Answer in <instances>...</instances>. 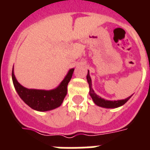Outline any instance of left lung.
Segmentation results:
<instances>
[{
  "mask_svg": "<svg viewBox=\"0 0 150 150\" xmlns=\"http://www.w3.org/2000/svg\"><path fill=\"white\" fill-rule=\"evenodd\" d=\"M87 82L89 83V95L92 97L94 103L99 107H104V108H117L124 105L129 99L132 97V96L128 97V98L125 99V100H105L103 98H101L100 96H98L97 94L94 92L93 87H92V80L89 75V71L88 70V74L86 76Z\"/></svg>",
  "mask_w": 150,
  "mask_h": 150,
  "instance_id": "obj_1",
  "label": "left lung"
}]
</instances>
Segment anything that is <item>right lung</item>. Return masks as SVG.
Returning a JSON list of instances; mask_svg holds the SVG:
<instances>
[{
    "instance_id": "add662e5",
    "label": "right lung",
    "mask_w": 150,
    "mask_h": 150,
    "mask_svg": "<svg viewBox=\"0 0 150 150\" xmlns=\"http://www.w3.org/2000/svg\"><path fill=\"white\" fill-rule=\"evenodd\" d=\"M74 70L75 68H71L58 86L50 90L27 89L22 86L15 78L14 68H12L11 76L17 93L29 107L37 111H48L56 109L63 103L64 99L67 95L68 84L72 77Z\"/></svg>"
}]
</instances>
